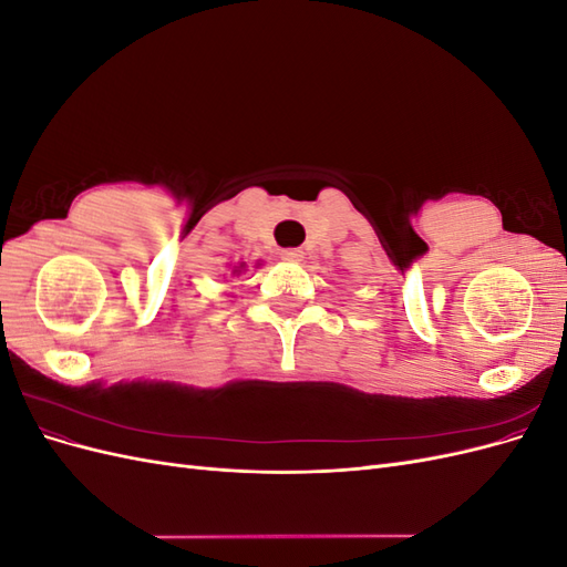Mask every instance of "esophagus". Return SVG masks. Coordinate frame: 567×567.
Masks as SVG:
<instances>
[{
	"mask_svg": "<svg viewBox=\"0 0 567 567\" xmlns=\"http://www.w3.org/2000/svg\"><path fill=\"white\" fill-rule=\"evenodd\" d=\"M302 257H305V252L300 248H286V250H281V260L284 262H302Z\"/></svg>",
	"mask_w": 567,
	"mask_h": 567,
	"instance_id": "esophagus-1",
	"label": "esophagus"
}]
</instances>
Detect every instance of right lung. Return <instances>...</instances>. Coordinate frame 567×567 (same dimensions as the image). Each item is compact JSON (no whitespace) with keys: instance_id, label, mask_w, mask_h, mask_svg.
<instances>
[{"instance_id":"right-lung-1","label":"right lung","mask_w":567,"mask_h":567,"mask_svg":"<svg viewBox=\"0 0 567 567\" xmlns=\"http://www.w3.org/2000/svg\"><path fill=\"white\" fill-rule=\"evenodd\" d=\"M244 267H246V265H244V262H241V265H238V267H236V269H234V274H241V269H244Z\"/></svg>"}]
</instances>
